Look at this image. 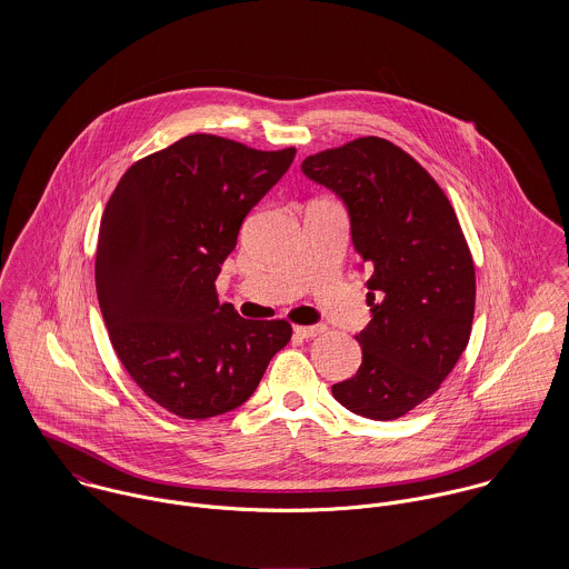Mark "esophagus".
<instances>
[{
  "mask_svg": "<svg viewBox=\"0 0 569 569\" xmlns=\"http://www.w3.org/2000/svg\"><path fill=\"white\" fill-rule=\"evenodd\" d=\"M293 330L302 339H313V337H320L325 332V326H296Z\"/></svg>",
  "mask_w": 569,
  "mask_h": 569,
  "instance_id": "34e87169",
  "label": "esophagus"
}]
</instances>
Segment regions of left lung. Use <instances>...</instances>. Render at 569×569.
Listing matches in <instances>:
<instances>
[{
	"label": "left lung",
	"instance_id": "8db88e82",
	"mask_svg": "<svg viewBox=\"0 0 569 569\" xmlns=\"http://www.w3.org/2000/svg\"><path fill=\"white\" fill-rule=\"evenodd\" d=\"M302 172L346 206L368 271L372 313L355 339V377L332 397L372 420H395L429 399L469 343L476 267L458 217L433 177L383 138L309 156Z\"/></svg>",
	"mask_w": 569,
	"mask_h": 569
}]
</instances>
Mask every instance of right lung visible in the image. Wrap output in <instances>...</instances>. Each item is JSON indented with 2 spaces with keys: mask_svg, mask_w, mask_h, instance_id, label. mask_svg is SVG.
<instances>
[{
  "mask_svg": "<svg viewBox=\"0 0 569 569\" xmlns=\"http://www.w3.org/2000/svg\"><path fill=\"white\" fill-rule=\"evenodd\" d=\"M293 158V147L194 133L133 163L107 201L96 293L111 346L142 392L181 418L243 406L291 339L284 320L219 305L214 282L244 217Z\"/></svg>",
  "mask_w": 569,
  "mask_h": 569,
  "instance_id": "obj_1",
  "label": "right lung"
}]
</instances>
